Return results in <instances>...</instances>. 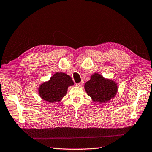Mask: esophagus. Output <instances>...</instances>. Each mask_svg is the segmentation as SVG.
<instances>
[{"instance_id": "1", "label": "esophagus", "mask_w": 152, "mask_h": 152, "mask_svg": "<svg viewBox=\"0 0 152 152\" xmlns=\"http://www.w3.org/2000/svg\"><path fill=\"white\" fill-rule=\"evenodd\" d=\"M83 84H84V82H80L79 83H77V84H76V86H78V87H82V86H83Z\"/></svg>"}]
</instances>
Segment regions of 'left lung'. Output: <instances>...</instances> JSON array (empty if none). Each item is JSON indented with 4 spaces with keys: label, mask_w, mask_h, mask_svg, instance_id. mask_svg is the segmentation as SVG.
I'll use <instances>...</instances> for the list:
<instances>
[{
    "label": "left lung",
    "mask_w": 152,
    "mask_h": 152,
    "mask_svg": "<svg viewBox=\"0 0 152 152\" xmlns=\"http://www.w3.org/2000/svg\"><path fill=\"white\" fill-rule=\"evenodd\" d=\"M85 90L94 102L105 103L117 92V85L113 80H106L99 74L91 75L90 80L85 84Z\"/></svg>",
    "instance_id": "1"
}]
</instances>
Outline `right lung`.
Returning <instances> with one entry per match:
<instances>
[{"label": "right lung", "instance_id": "add662e5", "mask_svg": "<svg viewBox=\"0 0 152 152\" xmlns=\"http://www.w3.org/2000/svg\"><path fill=\"white\" fill-rule=\"evenodd\" d=\"M74 85L71 77L62 72H56L49 81L44 82L39 88V94L43 100L53 103L60 102L66 95L68 88Z\"/></svg>", "mask_w": 152, "mask_h": 152}]
</instances>
